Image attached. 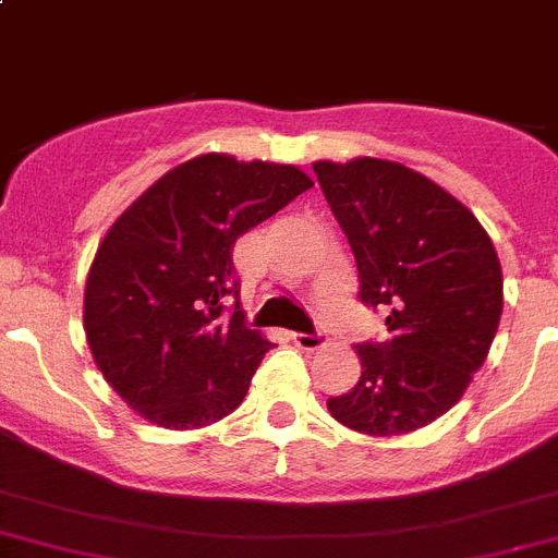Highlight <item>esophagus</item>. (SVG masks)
Instances as JSON below:
<instances>
[{"mask_svg": "<svg viewBox=\"0 0 558 558\" xmlns=\"http://www.w3.org/2000/svg\"><path fill=\"white\" fill-rule=\"evenodd\" d=\"M291 340H294L296 345H300V349H305V351H313V349H318V345H322V332H294L291 335Z\"/></svg>", "mask_w": 558, "mask_h": 558, "instance_id": "obj_1", "label": "esophagus"}]
</instances>
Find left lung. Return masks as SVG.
I'll return each instance as SVG.
<instances>
[{"label": "left lung", "mask_w": 558, "mask_h": 558, "mask_svg": "<svg viewBox=\"0 0 558 558\" xmlns=\"http://www.w3.org/2000/svg\"><path fill=\"white\" fill-rule=\"evenodd\" d=\"M356 269L360 300L387 313L384 343H360L362 376L327 400L340 425L400 436L439 420L483 367L505 307V278L472 209L395 160H316Z\"/></svg>", "instance_id": "1"}]
</instances>
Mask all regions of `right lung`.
I'll return each instance as SVG.
<instances>
[{"label": "right lung", "instance_id": "add662e5", "mask_svg": "<svg viewBox=\"0 0 558 558\" xmlns=\"http://www.w3.org/2000/svg\"><path fill=\"white\" fill-rule=\"evenodd\" d=\"M313 187L302 169L207 153L166 171L97 245L84 332L97 371L144 420L213 425L242 403L269 351L223 300L240 294L234 242Z\"/></svg>", "mask_w": 558, "mask_h": 558}]
</instances>
